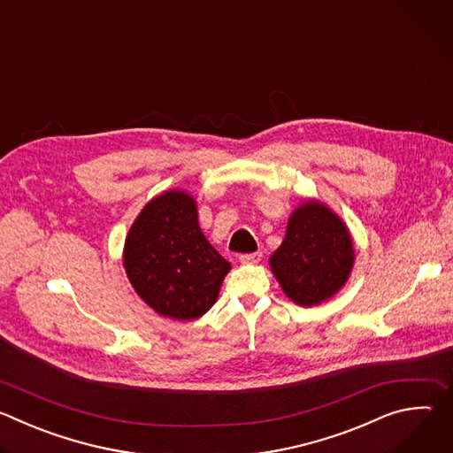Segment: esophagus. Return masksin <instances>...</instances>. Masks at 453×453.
I'll return each instance as SVG.
<instances>
[{
	"label": "esophagus",
	"mask_w": 453,
	"mask_h": 453,
	"mask_svg": "<svg viewBox=\"0 0 453 453\" xmlns=\"http://www.w3.org/2000/svg\"><path fill=\"white\" fill-rule=\"evenodd\" d=\"M262 260V252H250V254H242L240 262L247 264V265H254Z\"/></svg>",
	"instance_id": "esophagus-1"
}]
</instances>
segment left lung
<instances>
[{
    "label": "left lung",
    "mask_w": 453,
    "mask_h": 453,
    "mask_svg": "<svg viewBox=\"0 0 453 453\" xmlns=\"http://www.w3.org/2000/svg\"><path fill=\"white\" fill-rule=\"evenodd\" d=\"M269 265L290 301L317 306L332 299L351 276V233L332 208L306 199L292 211L285 238L269 257Z\"/></svg>",
    "instance_id": "8db88e82"
}]
</instances>
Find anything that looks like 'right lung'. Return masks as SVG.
Returning a JSON list of instances; mask_svg holds the SVG:
<instances>
[{"label":"right lung","instance_id":"obj_1","mask_svg":"<svg viewBox=\"0 0 453 453\" xmlns=\"http://www.w3.org/2000/svg\"><path fill=\"white\" fill-rule=\"evenodd\" d=\"M123 267L136 294L175 320L203 317L231 271L199 226L196 199L177 188L143 206L127 233Z\"/></svg>","mask_w":453,"mask_h":453}]
</instances>
